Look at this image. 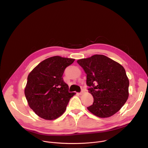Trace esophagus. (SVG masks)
Segmentation results:
<instances>
[{
    "instance_id": "1",
    "label": "esophagus",
    "mask_w": 148,
    "mask_h": 148,
    "mask_svg": "<svg viewBox=\"0 0 148 148\" xmlns=\"http://www.w3.org/2000/svg\"><path fill=\"white\" fill-rule=\"evenodd\" d=\"M84 92H85V91H84V90H82V91H81V92L79 93V95H82V94H83L84 93Z\"/></svg>"
}]
</instances>
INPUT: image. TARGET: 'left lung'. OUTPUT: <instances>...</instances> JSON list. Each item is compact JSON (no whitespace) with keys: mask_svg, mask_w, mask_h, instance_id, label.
<instances>
[{"mask_svg":"<svg viewBox=\"0 0 148 148\" xmlns=\"http://www.w3.org/2000/svg\"><path fill=\"white\" fill-rule=\"evenodd\" d=\"M77 62L87 74V85L94 98L88 110L99 118L111 116L119 111L129 97L130 82L123 66L101 54Z\"/></svg>","mask_w":148,"mask_h":148,"instance_id":"left-lung-1","label":"left lung"}]
</instances>
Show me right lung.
I'll list each match as a JSON object with an SVG mask.
<instances>
[{"label":"right lung","instance_id":"obj_1","mask_svg":"<svg viewBox=\"0 0 148 148\" xmlns=\"http://www.w3.org/2000/svg\"><path fill=\"white\" fill-rule=\"evenodd\" d=\"M74 60L51 57L41 61L29 73L25 94L30 108L40 118L53 120L65 112L70 99L75 94L69 92L62 75Z\"/></svg>","mask_w":148,"mask_h":148}]
</instances>
